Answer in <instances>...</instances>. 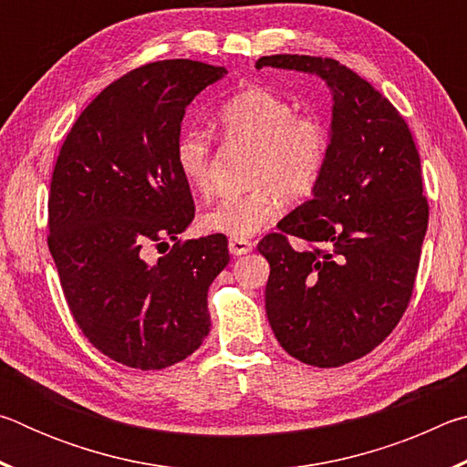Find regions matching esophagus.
Wrapping results in <instances>:
<instances>
[{"instance_id":"obj_1","label":"esophagus","mask_w":467,"mask_h":467,"mask_svg":"<svg viewBox=\"0 0 467 467\" xmlns=\"http://www.w3.org/2000/svg\"><path fill=\"white\" fill-rule=\"evenodd\" d=\"M228 251L233 253V255H247V253L253 251V243L247 239H231L228 241Z\"/></svg>"}]
</instances>
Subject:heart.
<instances>
[{"label":"heart","instance_id":"b5f03b06","mask_svg":"<svg viewBox=\"0 0 467 467\" xmlns=\"http://www.w3.org/2000/svg\"><path fill=\"white\" fill-rule=\"evenodd\" d=\"M216 128L228 144L251 148V192L223 197L200 216L203 233L247 239L270 226L288 202L311 195L326 171L329 131L317 115L296 113L288 99L262 86L236 92L220 107ZM181 179L197 193L212 185V146L205 133L187 130L175 144Z\"/></svg>","mask_w":467,"mask_h":467}]
</instances>
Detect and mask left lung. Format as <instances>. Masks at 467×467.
<instances>
[{
  "mask_svg": "<svg viewBox=\"0 0 467 467\" xmlns=\"http://www.w3.org/2000/svg\"><path fill=\"white\" fill-rule=\"evenodd\" d=\"M255 67L319 76L334 100L319 185L257 249L280 346L305 365L342 367L381 344L412 296L429 226L420 156L398 109L339 61L270 55Z\"/></svg>",
  "mask_w": 467,
  "mask_h": 467,
  "instance_id": "obj_1",
  "label": "left lung"
}]
</instances>
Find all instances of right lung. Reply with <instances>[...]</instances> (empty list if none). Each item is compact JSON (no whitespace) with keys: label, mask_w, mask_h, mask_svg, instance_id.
<instances>
[{"label":"right lung","mask_w":467,"mask_h":467,"mask_svg":"<svg viewBox=\"0 0 467 467\" xmlns=\"http://www.w3.org/2000/svg\"><path fill=\"white\" fill-rule=\"evenodd\" d=\"M224 76L192 59L133 69L82 110L59 150L49 251L78 327L125 367L177 365L210 334L208 288L231 259L228 241H179L195 208L175 144L189 102ZM167 240L168 255L148 260Z\"/></svg>","instance_id":"right-lung-1"}]
</instances>
